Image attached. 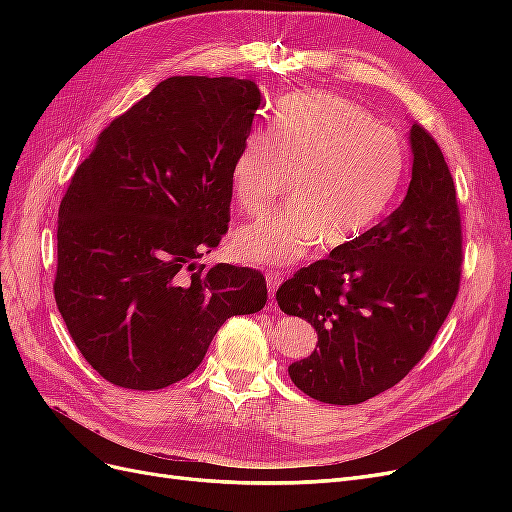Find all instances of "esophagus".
Returning <instances> with one entry per match:
<instances>
[{"instance_id": "1", "label": "esophagus", "mask_w": 512, "mask_h": 512, "mask_svg": "<svg viewBox=\"0 0 512 512\" xmlns=\"http://www.w3.org/2000/svg\"><path fill=\"white\" fill-rule=\"evenodd\" d=\"M282 280H284V275H280V273H267V288H269L271 299H275V290L282 284Z\"/></svg>"}]
</instances>
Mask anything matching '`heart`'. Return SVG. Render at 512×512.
Returning a JSON list of instances; mask_svg holds the SVG:
<instances>
[{
  "instance_id": "b5f03b06",
  "label": "heart",
  "mask_w": 512,
  "mask_h": 512,
  "mask_svg": "<svg viewBox=\"0 0 512 512\" xmlns=\"http://www.w3.org/2000/svg\"><path fill=\"white\" fill-rule=\"evenodd\" d=\"M406 149L395 130L331 91L277 102L271 132H250L232 162L239 207L260 218L288 190L292 205L241 228L232 254L258 267H288L322 239L337 247L374 226L399 188Z\"/></svg>"
}]
</instances>
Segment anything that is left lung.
<instances>
[{"mask_svg":"<svg viewBox=\"0 0 512 512\" xmlns=\"http://www.w3.org/2000/svg\"><path fill=\"white\" fill-rule=\"evenodd\" d=\"M410 141L414 164L404 203L275 292L284 314L318 331V350L288 374L324 404H361L404 380L457 299L463 232L453 175L421 123Z\"/></svg>","mask_w":512,"mask_h":512,"instance_id":"1","label":"left lung"}]
</instances>
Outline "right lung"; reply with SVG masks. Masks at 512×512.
I'll return each instance as SVG.
<instances>
[{"label": "right lung", "instance_id": "add662e5", "mask_svg": "<svg viewBox=\"0 0 512 512\" xmlns=\"http://www.w3.org/2000/svg\"><path fill=\"white\" fill-rule=\"evenodd\" d=\"M258 106L247 79L170 76L108 123L74 170L53 292L76 348L111 384H175L230 316L265 307L260 271L194 262L228 230L232 162Z\"/></svg>", "mask_w": 512, "mask_h": 512}]
</instances>
